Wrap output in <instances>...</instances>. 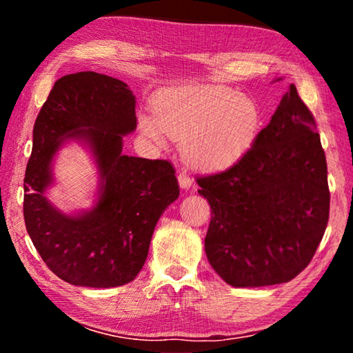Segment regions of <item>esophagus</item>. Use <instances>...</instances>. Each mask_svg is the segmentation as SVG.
<instances>
[{
	"label": "esophagus",
	"instance_id": "1",
	"mask_svg": "<svg viewBox=\"0 0 353 353\" xmlns=\"http://www.w3.org/2000/svg\"><path fill=\"white\" fill-rule=\"evenodd\" d=\"M177 181H179V185H181V188H183V190H188L191 185H193V179L190 177V174H188L187 171L179 172Z\"/></svg>",
	"mask_w": 353,
	"mask_h": 353
}]
</instances>
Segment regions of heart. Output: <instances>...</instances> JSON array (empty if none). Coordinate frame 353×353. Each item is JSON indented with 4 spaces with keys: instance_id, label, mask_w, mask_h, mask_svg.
I'll return each mask as SVG.
<instances>
[{
    "instance_id": "1",
    "label": "heart",
    "mask_w": 353,
    "mask_h": 353,
    "mask_svg": "<svg viewBox=\"0 0 353 353\" xmlns=\"http://www.w3.org/2000/svg\"><path fill=\"white\" fill-rule=\"evenodd\" d=\"M143 134L157 145L166 137L181 139V151L199 168H221L240 157L259 128V110L249 98L221 85L176 87L141 117Z\"/></svg>"
}]
</instances>
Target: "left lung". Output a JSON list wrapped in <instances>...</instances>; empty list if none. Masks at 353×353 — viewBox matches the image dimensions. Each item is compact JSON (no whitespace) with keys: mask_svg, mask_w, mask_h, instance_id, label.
<instances>
[{"mask_svg":"<svg viewBox=\"0 0 353 353\" xmlns=\"http://www.w3.org/2000/svg\"><path fill=\"white\" fill-rule=\"evenodd\" d=\"M196 182L212 208L207 259L225 283H285L308 266L328 223L330 191L314 117L294 83L249 151Z\"/></svg>","mask_w":353,"mask_h":353,"instance_id":"1","label":"left lung"}]
</instances>
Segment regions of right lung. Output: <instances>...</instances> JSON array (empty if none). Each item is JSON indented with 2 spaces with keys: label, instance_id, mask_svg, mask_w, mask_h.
I'll return each instance as SVG.
<instances>
[{
  "label": "right lung",
  "instance_id": "1",
  "mask_svg": "<svg viewBox=\"0 0 353 353\" xmlns=\"http://www.w3.org/2000/svg\"><path fill=\"white\" fill-rule=\"evenodd\" d=\"M137 128L135 97L115 77L81 71L59 79L35 119L25 174L26 230L46 266L71 285L113 288L145 265L155 224L179 198L168 160L123 154V135ZM83 139L101 176L90 212L70 217L44 198L50 162L61 141Z\"/></svg>",
  "mask_w": 353,
  "mask_h": 353
}]
</instances>
